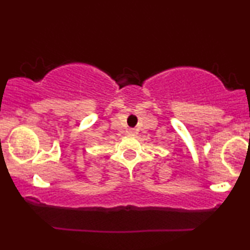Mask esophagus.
I'll list each match as a JSON object with an SVG mask.
<instances>
[{
	"label": "esophagus",
	"mask_w": 250,
	"mask_h": 250,
	"mask_svg": "<svg viewBox=\"0 0 250 250\" xmlns=\"http://www.w3.org/2000/svg\"><path fill=\"white\" fill-rule=\"evenodd\" d=\"M134 129H128V134H134Z\"/></svg>",
	"instance_id": "1"
}]
</instances>
